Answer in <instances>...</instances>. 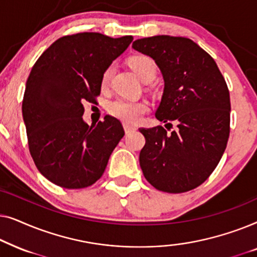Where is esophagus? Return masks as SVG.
I'll return each instance as SVG.
<instances>
[{
  "mask_svg": "<svg viewBox=\"0 0 257 257\" xmlns=\"http://www.w3.org/2000/svg\"><path fill=\"white\" fill-rule=\"evenodd\" d=\"M136 126L135 125H131L128 124V122H124V130H125V133H131L133 131H136Z\"/></svg>",
  "mask_w": 257,
  "mask_h": 257,
  "instance_id": "1",
  "label": "esophagus"
}]
</instances>
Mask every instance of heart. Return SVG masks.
<instances>
[{
	"mask_svg": "<svg viewBox=\"0 0 257 257\" xmlns=\"http://www.w3.org/2000/svg\"><path fill=\"white\" fill-rule=\"evenodd\" d=\"M128 64L137 76L143 82H151L157 75L158 68L156 62L147 55H135L128 59ZM115 70L114 64L108 65L101 76V85L107 86ZM108 111L112 115L117 117L125 122L139 121L144 114L149 111V104L143 100H130L118 98L111 101Z\"/></svg>",
	"mask_w": 257,
	"mask_h": 257,
	"instance_id": "b5f03b06",
	"label": "heart"
}]
</instances>
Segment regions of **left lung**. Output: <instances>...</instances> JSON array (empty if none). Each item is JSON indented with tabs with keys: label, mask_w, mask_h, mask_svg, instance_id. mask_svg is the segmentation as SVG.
<instances>
[{
	"label": "left lung",
	"mask_w": 257,
	"mask_h": 257,
	"mask_svg": "<svg viewBox=\"0 0 257 257\" xmlns=\"http://www.w3.org/2000/svg\"><path fill=\"white\" fill-rule=\"evenodd\" d=\"M132 48L153 58L163 73L157 119L177 124L172 132L163 126L139 128L146 139L139 154L144 177L159 191H191L208 179L226 150L230 131L226 80L212 56L189 38L160 35L137 40Z\"/></svg>",
	"instance_id": "obj_1"
}]
</instances>
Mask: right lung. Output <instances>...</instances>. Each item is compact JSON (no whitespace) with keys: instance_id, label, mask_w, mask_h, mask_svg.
Instances as JSON below:
<instances>
[{"instance_id":"add662e5","label":"right lung","mask_w":257,"mask_h":257,"mask_svg":"<svg viewBox=\"0 0 257 257\" xmlns=\"http://www.w3.org/2000/svg\"><path fill=\"white\" fill-rule=\"evenodd\" d=\"M132 36L99 33L63 36L40 56L28 77L22 101L28 145L38 171L63 188L93 185L125 132L117 118L87 125L84 101L99 96L105 69Z\"/></svg>"}]
</instances>
